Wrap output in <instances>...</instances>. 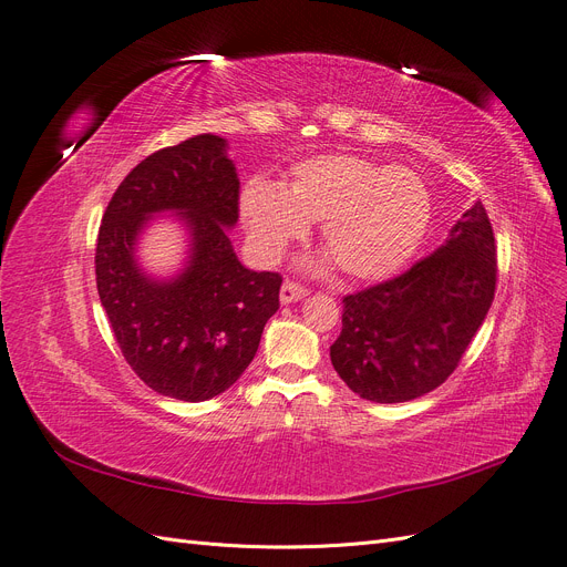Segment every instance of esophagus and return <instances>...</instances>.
Masks as SVG:
<instances>
[{"label":"esophagus","instance_id":"obj_1","mask_svg":"<svg viewBox=\"0 0 567 567\" xmlns=\"http://www.w3.org/2000/svg\"><path fill=\"white\" fill-rule=\"evenodd\" d=\"M308 293H310V291H308L306 287H301L299 282L287 280V282L282 285V289H280V301H282V303H293V301L306 299Z\"/></svg>","mask_w":567,"mask_h":567}]
</instances>
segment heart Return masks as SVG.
<instances>
[{"instance_id": "heart-1", "label": "heart", "mask_w": 567, "mask_h": 567, "mask_svg": "<svg viewBox=\"0 0 567 567\" xmlns=\"http://www.w3.org/2000/svg\"><path fill=\"white\" fill-rule=\"evenodd\" d=\"M430 212L419 174L349 154L296 163L282 184L252 178L241 195L244 220L264 255H280L308 223L321 220V246L351 280L402 268L423 241Z\"/></svg>"}]
</instances>
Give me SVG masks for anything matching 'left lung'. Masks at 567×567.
Returning a JSON list of instances; mask_svg holds the SVG:
<instances>
[{"instance_id": "1", "label": "left lung", "mask_w": 567, "mask_h": 567, "mask_svg": "<svg viewBox=\"0 0 567 567\" xmlns=\"http://www.w3.org/2000/svg\"><path fill=\"white\" fill-rule=\"evenodd\" d=\"M496 246L483 202L402 276L342 299L331 363L370 402L421 398L449 379L494 301Z\"/></svg>"}]
</instances>
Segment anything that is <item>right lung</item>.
Listing matches in <instances>:
<instances>
[{
	"label": "right lung",
	"mask_w": 567,
	"mask_h": 567,
	"mask_svg": "<svg viewBox=\"0 0 567 567\" xmlns=\"http://www.w3.org/2000/svg\"><path fill=\"white\" fill-rule=\"evenodd\" d=\"M238 176L218 135L161 148L112 195L96 244V287L126 363L148 389L204 402L225 393L255 359L280 308V274L238 261L227 229L238 220ZM174 210L192 231L185 271L154 281L134 244L154 213Z\"/></svg>",
	"instance_id": "1"
}]
</instances>
